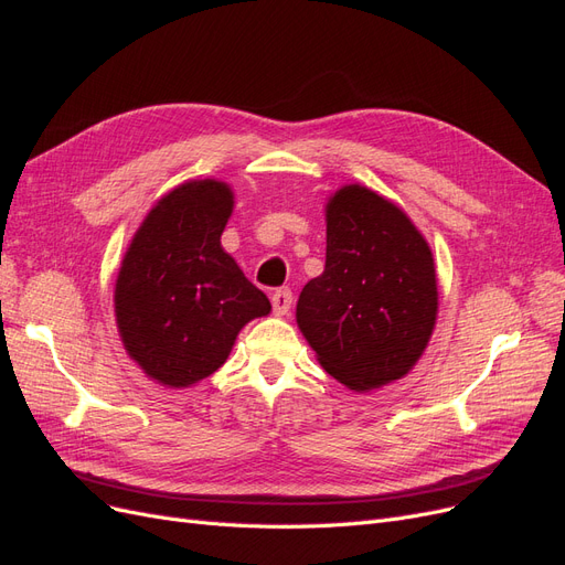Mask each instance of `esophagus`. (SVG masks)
I'll list each match as a JSON object with an SVG mask.
<instances>
[{
    "label": "esophagus",
    "instance_id": "34e87169",
    "mask_svg": "<svg viewBox=\"0 0 565 565\" xmlns=\"http://www.w3.org/2000/svg\"><path fill=\"white\" fill-rule=\"evenodd\" d=\"M270 301H273V311H276V316H287L289 309H292V289H287V287L276 289Z\"/></svg>",
    "mask_w": 565,
    "mask_h": 565
}]
</instances>
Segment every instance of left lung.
Here are the masks:
<instances>
[{"instance_id": "1", "label": "left lung", "mask_w": 565, "mask_h": 565, "mask_svg": "<svg viewBox=\"0 0 565 565\" xmlns=\"http://www.w3.org/2000/svg\"><path fill=\"white\" fill-rule=\"evenodd\" d=\"M324 224V270L303 285L297 324L324 372L367 393L403 380L429 347L434 254L396 202L361 183L328 198Z\"/></svg>"}]
</instances>
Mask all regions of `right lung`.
<instances>
[{"label": "right lung", "instance_id": "right-lung-1", "mask_svg": "<svg viewBox=\"0 0 565 565\" xmlns=\"http://www.w3.org/2000/svg\"><path fill=\"white\" fill-rule=\"evenodd\" d=\"M233 207L226 181H185L152 204L119 264L117 332L160 386L188 388L210 377L245 324L270 313L268 297L221 247Z\"/></svg>", "mask_w": 565, "mask_h": 565}]
</instances>
